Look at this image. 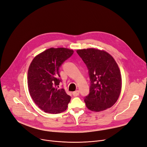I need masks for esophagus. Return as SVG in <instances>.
<instances>
[{"instance_id":"1","label":"esophagus","mask_w":147,"mask_h":147,"mask_svg":"<svg viewBox=\"0 0 147 147\" xmlns=\"http://www.w3.org/2000/svg\"><path fill=\"white\" fill-rule=\"evenodd\" d=\"M73 96H74V97L78 96V95H79V90H76V91L73 92Z\"/></svg>"}]
</instances>
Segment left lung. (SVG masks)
Masks as SVG:
<instances>
[{
    "mask_svg": "<svg viewBox=\"0 0 147 147\" xmlns=\"http://www.w3.org/2000/svg\"><path fill=\"white\" fill-rule=\"evenodd\" d=\"M86 65L91 80L89 94L84 100L88 109L105 111L118 100L122 88V79L115 60L106 51L94 48L77 50Z\"/></svg>",
    "mask_w": 147,
    "mask_h": 147,
    "instance_id": "1",
    "label": "left lung"
}]
</instances>
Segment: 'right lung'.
<instances>
[{
    "label": "right lung",
    "mask_w": 147,
    "mask_h": 147,
    "mask_svg": "<svg viewBox=\"0 0 147 147\" xmlns=\"http://www.w3.org/2000/svg\"><path fill=\"white\" fill-rule=\"evenodd\" d=\"M73 52L67 48H50L36 55L30 63L28 90L35 103L46 113H59L67 109L71 97L64 89H58L59 69Z\"/></svg>",
    "instance_id": "obj_1"
}]
</instances>
